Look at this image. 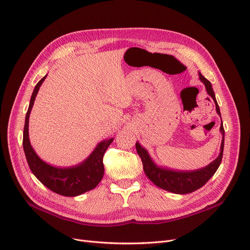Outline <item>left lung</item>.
I'll return each instance as SVG.
<instances>
[{"mask_svg": "<svg viewBox=\"0 0 250 250\" xmlns=\"http://www.w3.org/2000/svg\"><path fill=\"white\" fill-rule=\"evenodd\" d=\"M199 78L205 84L207 93L214 101L215 110L221 119L220 110L216 102L210 82L205 76H203L201 72H199ZM219 131L221 135H223V140H221L220 151L217 158L206 166V167L193 171H177L158 166L153 161L148 151L142 147L139 142H136V150L142 160L143 169L146 176L157 187L174 193H179V195H186V193H189L199 189L204 185H206L207 182L214 175L221 163V159H223L225 146V129L223 121H221Z\"/></svg>", "mask_w": 250, "mask_h": 250, "instance_id": "left-lung-1", "label": "left lung"}]
</instances>
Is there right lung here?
<instances>
[{
	"mask_svg": "<svg viewBox=\"0 0 250 250\" xmlns=\"http://www.w3.org/2000/svg\"><path fill=\"white\" fill-rule=\"evenodd\" d=\"M46 75L36 85L27 109L23 128L22 147L29 167L36 178L47 188L64 197H76L94 188L104 175L103 156L113 138H107L97 144L93 152L78 165L72 167H54L42 161L31 145L29 137V119L35 99Z\"/></svg>",
	"mask_w": 250,
	"mask_h": 250,
	"instance_id": "add662e5",
	"label": "right lung"
}]
</instances>
